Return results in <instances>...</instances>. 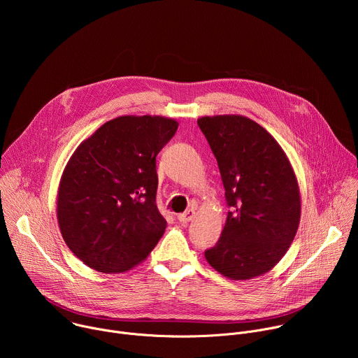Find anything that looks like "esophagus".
Masks as SVG:
<instances>
[{
	"label": "esophagus",
	"instance_id": "esophagus-1",
	"mask_svg": "<svg viewBox=\"0 0 358 358\" xmlns=\"http://www.w3.org/2000/svg\"><path fill=\"white\" fill-rule=\"evenodd\" d=\"M177 218H178V221L181 224H187V222H189V221H192L195 218V211L194 210H188L184 214H180Z\"/></svg>",
	"mask_w": 358,
	"mask_h": 358
}]
</instances>
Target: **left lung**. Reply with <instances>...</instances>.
I'll use <instances>...</instances> for the list:
<instances>
[{"instance_id":"obj_1","label":"left lung","mask_w":358,"mask_h":358,"mask_svg":"<svg viewBox=\"0 0 358 358\" xmlns=\"http://www.w3.org/2000/svg\"><path fill=\"white\" fill-rule=\"evenodd\" d=\"M225 187L231 211L207 262L232 280L273 269L300 222V189L286 152L257 122L241 115L199 117Z\"/></svg>"}]
</instances>
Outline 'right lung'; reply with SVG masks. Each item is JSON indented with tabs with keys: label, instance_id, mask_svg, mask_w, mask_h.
Returning <instances> with one entry per match:
<instances>
[{
	"label": "right lung",
	"instance_id": "right-lung-1",
	"mask_svg": "<svg viewBox=\"0 0 358 358\" xmlns=\"http://www.w3.org/2000/svg\"><path fill=\"white\" fill-rule=\"evenodd\" d=\"M177 129L171 117L119 116L73 151L59 181L57 217L65 243L89 268L127 272L163 236L156 157Z\"/></svg>",
	"mask_w": 358,
	"mask_h": 358
}]
</instances>
